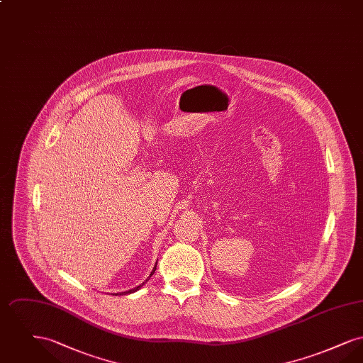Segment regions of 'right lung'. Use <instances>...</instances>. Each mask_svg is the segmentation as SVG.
<instances>
[{"label": "right lung", "mask_w": 363, "mask_h": 363, "mask_svg": "<svg viewBox=\"0 0 363 363\" xmlns=\"http://www.w3.org/2000/svg\"><path fill=\"white\" fill-rule=\"evenodd\" d=\"M156 264H157V261H156ZM156 264H155V267H154V269H152V272H151V275H150V277H148V279H147V280H145V281H143V283H141V284H140V286H138V287H135V289H132V290H129V291H125V293H117L116 294V295H125V294H132V293H135V291H138V289H141V286H144V284H145V283H147V281H148V280H150V277H152V275H154V272H155L156 271Z\"/></svg>", "instance_id": "obj_1"}]
</instances>
